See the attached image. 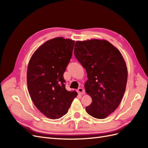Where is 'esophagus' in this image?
Instances as JSON below:
<instances>
[{
    "instance_id": "esophagus-1",
    "label": "esophagus",
    "mask_w": 148,
    "mask_h": 148,
    "mask_svg": "<svg viewBox=\"0 0 148 148\" xmlns=\"http://www.w3.org/2000/svg\"><path fill=\"white\" fill-rule=\"evenodd\" d=\"M77 92H78V94H79V95H84V94H85L84 89H83L82 88H79L78 89Z\"/></svg>"
}]
</instances>
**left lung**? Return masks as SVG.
I'll use <instances>...</instances> for the list:
<instances>
[{
  "instance_id": "obj_1",
  "label": "left lung",
  "mask_w": 148,
  "mask_h": 148,
  "mask_svg": "<svg viewBox=\"0 0 148 148\" xmlns=\"http://www.w3.org/2000/svg\"><path fill=\"white\" fill-rule=\"evenodd\" d=\"M75 56L86 69L85 91L92 98L86 107L96 119H105L117 108L126 89L128 71L119 49L104 39L77 41Z\"/></svg>"
}]
</instances>
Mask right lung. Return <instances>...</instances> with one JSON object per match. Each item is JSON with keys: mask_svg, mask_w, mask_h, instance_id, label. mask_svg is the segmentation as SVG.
Returning a JSON list of instances; mask_svg holds the SVG:
<instances>
[{"mask_svg": "<svg viewBox=\"0 0 148 148\" xmlns=\"http://www.w3.org/2000/svg\"><path fill=\"white\" fill-rule=\"evenodd\" d=\"M75 41L62 37L48 40L38 47L29 61L27 86L34 106L49 119L68 112L75 91L65 88L64 73L72 56Z\"/></svg>", "mask_w": 148, "mask_h": 148, "instance_id": "obj_1", "label": "right lung"}]
</instances>
